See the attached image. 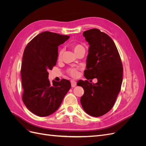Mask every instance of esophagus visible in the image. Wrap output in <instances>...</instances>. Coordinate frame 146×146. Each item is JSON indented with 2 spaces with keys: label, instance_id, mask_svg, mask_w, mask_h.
Returning <instances> with one entry per match:
<instances>
[{
  "label": "esophagus",
  "instance_id": "esophagus-1",
  "mask_svg": "<svg viewBox=\"0 0 146 146\" xmlns=\"http://www.w3.org/2000/svg\"><path fill=\"white\" fill-rule=\"evenodd\" d=\"M70 83H71V86L73 87V88L77 85V82L76 81L73 80H70Z\"/></svg>",
  "mask_w": 146,
  "mask_h": 146
}]
</instances>
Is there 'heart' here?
Here are the masks:
<instances>
[{
	"label": "heart",
	"mask_w": 146,
	"mask_h": 146,
	"mask_svg": "<svg viewBox=\"0 0 146 146\" xmlns=\"http://www.w3.org/2000/svg\"><path fill=\"white\" fill-rule=\"evenodd\" d=\"M70 47L74 50L76 54H78L80 52H85V48L84 46L79 43L73 42L70 44ZM63 54V48H60L58 51V55H57V60L61 61L62 59V56ZM80 69V68H69L66 70V72L70 76L72 77H77L78 76V70Z\"/></svg>",
	"instance_id": "b5f03b06"
}]
</instances>
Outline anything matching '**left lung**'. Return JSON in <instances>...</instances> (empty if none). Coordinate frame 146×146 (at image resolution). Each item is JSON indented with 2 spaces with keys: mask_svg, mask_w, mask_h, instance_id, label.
<instances>
[{
  "mask_svg": "<svg viewBox=\"0 0 146 146\" xmlns=\"http://www.w3.org/2000/svg\"><path fill=\"white\" fill-rule=\"evenodd\" d=\"M90 44L86 69V80H79L84 94L80 98L82 107L86 113L100 117L113 108L121 90L122 82V63L117 47L107 34L97 29L83 33ZM96 78L98 82L91 84L90 79Z\"/></svg>",
  "mask_w": 146,
  "mask_h": 146,
  "instance_id": "left-lung-1",
  "label": "left lung"
}]
</instances>
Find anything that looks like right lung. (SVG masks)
<instances>
[{"instance_id": "1", "label": "right lung", "mask_w": 146, "mask_h": 146, "mask_svg": "<svg viewBox=\"0 0 146 146\" xmlns=\"http://www.w3.org/2000/svg\"><path fill=\"white\" fill-rule=\"evenodd\" d=\"M69 38L46 31L33 38L25 48L21 70L22 99L38 116H48L56 111L71 86L64 78L52 83L48 79V70L56 63L58 46Z\"/></svg>"}]
</instances>
